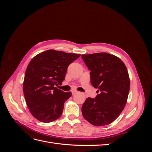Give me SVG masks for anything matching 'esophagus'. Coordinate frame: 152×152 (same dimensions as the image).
Wrapping results in <instances>:
<instances>
[{"mask_svg": "<svg viewBox=\"0 0 152 152\" xmlns=\"http://www.w3.org/2000/svg\"><path fill=\"white\" fill-rule=\"evenodd\" d=\"M77 93H78V92L76 91H72V95H75V94H76Z\"/></svg>", "mask_w": 152, "mask_h": 152, "instance_id": "1", "label": "esophagus"}]
</instances>
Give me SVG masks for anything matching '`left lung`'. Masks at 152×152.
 Returning <instances> with one entry per match:
<instances>
[{
    "mask_svg": "<svg viewBox=\"0 0 152 152\" xmlns=\"http://www.w3.org/2000/svg\"><path fill=\"white\" fill-rule=\"evenodd\" d=\"M90 72L91 84L99 94L87 98L82 107L86 121L95 126L108 125L122 112L130 89L126 65L121 59L107 53L81 56Z\"/></svg>",
    "mask_w": 152,
    "mask_h": 152,
    "instance_id": "obj_1",
    "label": "left lung"
}]
</instances>
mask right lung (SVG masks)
Returning <instances> with one entry per match:
<instances>
[{
    "instance_id": "obj_1",
    "label": "right lung",
    "mask_w": 152,
    "mask_h": 152,
    "mask_svg": "<svg viewBox=\"0 0 152 152\" xmlns=\"http://www.w3.org/2000/svg\"><path fill=\"white\" fill-rule=\"evenodd\" d=\"M80 56L50 49L30 61L25 72L23 93L27 107L38 121L49 123L61 115L64 103L72 93H65L55 86L61 85L68 66Z\"/></svg>"
}]
</instances>
